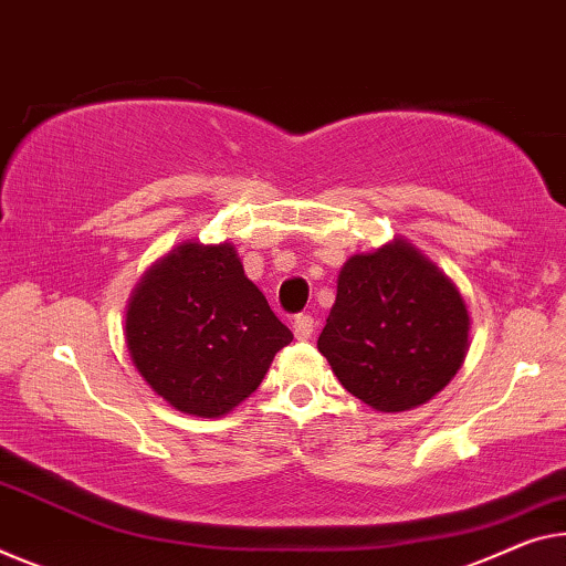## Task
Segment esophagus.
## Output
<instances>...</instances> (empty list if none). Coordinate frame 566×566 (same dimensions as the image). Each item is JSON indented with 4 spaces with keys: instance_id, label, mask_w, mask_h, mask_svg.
Instances as JSON below:
<instances>
[{
    "instance_id": "34e87169",
    "label": "esophagus",
    "mask_w": 566,
    "mask_h": 566,
    "mask_svg": "<svg viewBox=\"0 0 566 566\" xmlns=\"http://www.w3.org/2000/svg\"><path fill=\"white\" fill-rule=\"evenodd\" d=\"M313 328H316V321H313V316H308V313H301V316H295V321H293L295 338L306 342V338L313 336Z\"/></svg>"
}]
</instances>
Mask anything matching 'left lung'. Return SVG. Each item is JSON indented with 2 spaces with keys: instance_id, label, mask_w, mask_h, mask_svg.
Returning a JSON list of instances; mask_svg holds the SVG:
<instances>
[{
  "instance_id": "left-lung-1",
  "label": "left lung",
  "mask_w": 566,
  "mask_h": 566,
  "mask_svg": "<svg viewBox=\"0 0 566 566\" xmlns=\"http://www.w3.org/2000/svg\"><path fill=\"white\" fill-rule=\"evenodd\" d=\"M465 301L407 240L354 255L338 273L318 352L364 405L405 412L440 392L468 354Z\"/></svg>"
}]
</instances>
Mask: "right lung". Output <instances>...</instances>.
Listing matches in <instances>:
<instances>
[{
	"mask_svg": "<svg viewBox=\"0 0 566 566\" xmlns=\"http://www.w3.org/2000/svg\"><path fill=\"white\" fill-rule=\"evenodd\" d=\"M291 338L230 242H181L142 277L126 311L134 367L197 417L228 415L253 395Z\"/></svg>",
	"mask_w": 566,
	"mask_h": 566,
	"instance_id": "add662e5",
	"label": "right lung"
}]
</instances>
